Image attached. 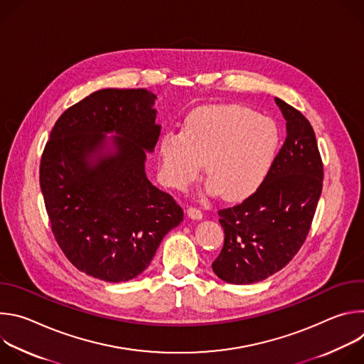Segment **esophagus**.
<instances>
[{
	"label": "esophagus",
	"instance_id": "34e87169",
	"mask_svg": "<svg viewBox=\"0 0 364 364\" xmlns=\"http://www.w3.org/2000/svg\"><path fill=\"white\" fill-rule=\"evenodd\" d=\"M187 215H188V218H191L194 220H200L203 218V212L200 209H197V207H188Z\"/></svg>",
	"mask_w": 364,
	"mask_h": 364
}]
</instances>
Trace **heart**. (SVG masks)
I'll return each mask as SVG.
<instances>
[{
  "instance_id": "b5f03b06",
  "label": "heart",
  "mask_w": 364,
  "mask_h": 364,
  "mask_svg": "<svg viewBox=\"0 0 364 364\" xmlns=\"http://www.w3.org/2000/svg\"><path fill=\"white\" fill-rule=\"evenodd\" d=\"M277 124L255 111L225 103L194 109L181 132L167 131L159 145L161 178L186 188L204 161L205 188L228 200L250 196L267 180L279 151Z\"/></svg>"
}]
</instances>
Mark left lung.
<instances>
[{"label":"left lung","mask_w":364,"mask_h":364,"mask_svg":"<svg viewBox=\"0 0 364 364\" xmlns=\"http://www.w3.org/2000/svg\"><path fill=\"white\" fill-rule=\"evenodd\" d=\"M287 138L267 177L242 203L219 210L225 245L215 274L229 284L264 281L282 269L302 246L323 190V163L308 119L275 97Z\"/></svg>","instance_id":"1"}]
</instances>
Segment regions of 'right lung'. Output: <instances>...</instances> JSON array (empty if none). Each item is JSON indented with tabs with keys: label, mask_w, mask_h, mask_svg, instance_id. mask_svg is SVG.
I'll list each match as a JSON object with an SVG mask.
<instances>
[{
	"label": "right lung",
	"mask_w": 364,
	"mask_h": 364,
	"mask_svg": "<svg viewBox=\"0 0 364 364\" xmlns=\"http://www.w3.org/2000/svg\"><path fill=\"white\" fill-rule=\"evenodd\" d=\"M155 99L146 89L93 92L60 115L41 155L51 230L69 261L100 281L144 272L184 216L145 174L161 132Z\"/></svg>",
	"instance_id": "add662e5"
}]
</instances>
